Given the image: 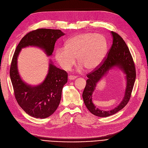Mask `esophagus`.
<instances>
[{
  "mask_svg": "<svg viewBox=\"0 0 148 148\" xmlns=\"http://www.w3.org/2000/svg\"><path fill=\"white\" fill-rule=\"evenodd\" d=\"M77 78V77L76 76H75V75H69L68 76V79H69V80H74L75 79H76Z\"/></svg>",
  "mask_w": 148,
  "mask_h": 148,
  "instance_id": "34e87169",
  "label": "esophagus"
}]
</instances>
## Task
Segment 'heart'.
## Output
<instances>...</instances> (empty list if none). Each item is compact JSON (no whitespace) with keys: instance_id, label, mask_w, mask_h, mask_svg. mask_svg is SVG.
<instances>
[{"instance_id":"b5f03b06","label":"heart","mask_w":148,"mask_h":148,"mask_svg":"<svg viewBox=\"0 0 148 148\" xmlns=\"http://www.w3.org/2000/svg\"><path fill=\"white\" fill-rule=\"evenodd\" d=\"M108 51V42L104 36L92 32L74 36L65 47L57 48L55 58L64 70H69L74 65L76 57L79 68L88 70L97 68L104 60Z\"/></svg>"}]
</instances>
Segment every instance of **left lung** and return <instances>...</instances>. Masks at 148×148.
Listing matches in <instances>:
<instances>
[{
	"mask_svg": "<svg viewBox=\"0 0 148 148\" xmlns=\"http://www.w3.org/2000/svg\"><path fill=\"white\" fill-rule=\"evenodd\" d=\"M112 37V45L108 53V56L101 65L93 72L87 74L86 86L82 97L88 110L97 117H106L118 112L122 110L129 101L134 82L136 71L132 56L127 45L118 34L111 32ZM114 67L119 68L125 75L126 89L123 100L120 104L111 110H100L93 105L92 94L98 82Z\"/></svg>",
	"mask_w": 148,
	"mask_h": 148,
	"instance_id": "1",
	"label": "left lung"
}]
</instances>
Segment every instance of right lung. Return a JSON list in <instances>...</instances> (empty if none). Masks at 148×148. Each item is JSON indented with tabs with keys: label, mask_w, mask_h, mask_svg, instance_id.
<instances>
[{
	"label": "right lung",
	"mask_w": 148,
	"mask_h": 148,
	"mask_svg": "<svg viewBox=\"0 0 148 148\" xmlns=\"http://www.w3.org/2000/svg\"><path fill=\"white\" fill-rule=\"evenodd\" d=\"M65 33L60 29H37L25 35L19 42L12 57L10 74L16 99L23 110L36 119H45L58 108L63 86L67 83L68 74L57 68L49 60L48 74L40 84L33 86L25 82L19 74L17 58L22 48L36 47L47 56H52L55 43Z\"/></svg>",
	"instance_id": "right-lung-1"
}]
</instances>
